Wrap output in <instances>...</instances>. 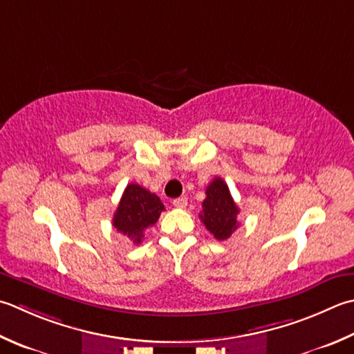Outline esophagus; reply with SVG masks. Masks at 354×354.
Wrapping results in <instances>:
<instances>
[{
  "label": "esophagus",
  "instance_id": "esophagus-1",
  "mask_svg": "<svg viewBox=\"0 0 354 354\" xmlns=\"http://www.w3.org/2000/svg\"><path fill=\"white\" fill-rule=\"evenodd\" d=\"M173 205H175L176 209H185V207H187V198L173 199Z\"/></svg>",
  "mask_w": 354,
  "mask_h": 354
}]
</instances>
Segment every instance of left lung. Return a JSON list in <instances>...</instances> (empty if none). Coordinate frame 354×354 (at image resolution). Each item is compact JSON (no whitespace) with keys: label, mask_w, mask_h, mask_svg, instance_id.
I'll use <instances>...</instances> for the list:
<instances>
[{"label":"left lung","mask_w":354,"mask_h":354,"mask_svg":"<svg viewBox=\"0 0 354 354\" xmlns=\"http://www.w3.org/2000/svg\"><path fill=\"white\" fill-rule=\"evenodd\" d=\"M205 199L203 201V212L199 218L218 241H225L238 228L239 209L234 204L227 184L223 178H214L207 185Z\"/></svg>","instance_id":"8db88e82"}]
</instances>
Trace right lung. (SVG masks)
Instances as JSON below:
<instances>
[{"mask_svg":"<svg viewBox=\"0 0 354 354\" xmlns=\"http://www.w3.org/2000/svg\"><path fill=\"white\" fill-rule=\"evenodd\" d=\"M162 210L164 204L155 193L138 184H129L113 214V227L135 244H140L144 232L156 224Z\"/></svg>","mask_w":354,"mask_h":354,"instance_id":"add662e5","label":"right lung"}]
</instances>
